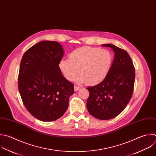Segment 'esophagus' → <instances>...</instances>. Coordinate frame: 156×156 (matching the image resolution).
<instances>
[{"label": "esophagus", "instance_id": "obj_1", "mask_svg": "<svg viewBox=\"0 0 156 156\" xmlns=\"http://www.w3.org/2000/svg\"><path fill=\"white\" fill-rule=\"evenodd\" d=\"M80 86H74V90H75V91H77V90H78L79 89H80Z\"/></svg>", "mask_w": 156, "mask_h": 156}]
</instances>
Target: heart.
Here are the masks:
<instances>
[{
	"label": "heart",
	"instance_id": "heart-1",
	"mask_svg": "<svg viewBox=\"0 0 156 156\" xmlns=\"http://www.w3.org/2000/svg\"><path fill=\"white\" fill-rule=\"evenodd\" d=\"M69 59H61L58 67L66 79H76L79 83L86 82L95 85L101 83L107 76L112 61L110 52L98 48L84 46L73 50L69 55Z\"/></svg>",
	"mask_w": 156,
	"mask_h": 156
}]
</instances>
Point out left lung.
<instances>
[{
  "label": "left lung",
  "mask_w": 156,
  "mask_h": 156,
  "mask_svg": "<svg viewBox=\"0 0 156 156\" xmlns=\"http://www.w3.org/2000/svg\"><path fill=\"white\" fill-rule=\"evenodd\" d=\"M113 49L114 60L101 83L87 87L89 113L97 119L108 120L119 115L130 101L134 88L135 67L127 52L112 44H101Z\"/></svg>",
  "instance_id": "1"
}]
</instances>
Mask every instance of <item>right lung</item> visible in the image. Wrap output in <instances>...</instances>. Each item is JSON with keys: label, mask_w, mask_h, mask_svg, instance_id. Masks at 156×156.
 Segmentation results:
<instances>
[{"label": "right lung", "mask_w": 156, "mask_h": 156, "mask_svg": "<svg viewBox=\"0 0 156 156\" xmlns=\"http://www.w3.org/2000/svg\"><path fill=\"white\" fill-rule=\"evenodd\" d=\"M63 55L59 43L41 41L28 49L22 58L19 92L26 108L40 121H54L62 117L74 93L73 84L58 67Z\"/></svg>", "instance_id": "obj_1"}]
</instances>
